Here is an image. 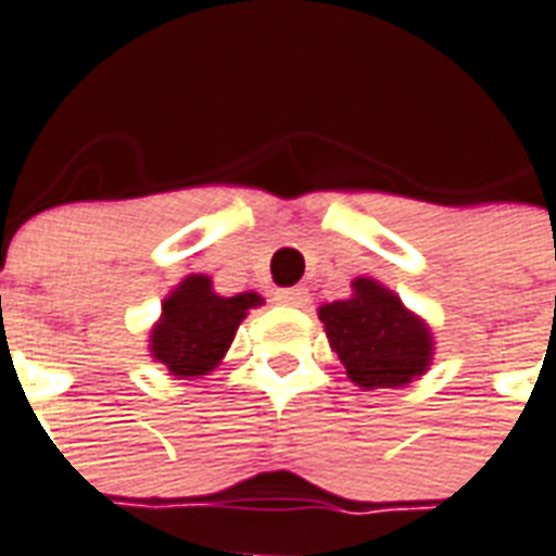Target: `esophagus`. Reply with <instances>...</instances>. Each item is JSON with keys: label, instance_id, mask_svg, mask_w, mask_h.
I'll return each mask as SVG.
<instances>
[{"label": "esophagus", "instance_id": "obj_1", "mask_svg": "<svg viewBox=\"0 0 556 556\" xmlns=\"http://www.w3.org/2000/svg\"><path fill=\"white\" fill-rule=\"evenodd\" d=\"M274 300L279 305H291V308H303L308 303V291L305 288H279L274 291Z\"/></svg>", "mask_w": 556, "mask_h": 556}]
</instances>
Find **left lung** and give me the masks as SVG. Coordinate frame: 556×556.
<instances>
[{
	"label": "left lung",
	"mask_w": 556,
	"mask_h": 556,
	"mask_svg": "<svg viewBox=\"0 0 556 556\" xmlns=\"http://www.w3.org/2000/svg\"><path fill=\"white\" fill-rule=\"evenodd\" d=\"M352 291L349 300L320 305L326 338L349 380L364 389H392L424 375L432 361L427 323L375 279L357 277Z\"/></svg>",
	"instance_id": "8db88e82"
}]
</instances>
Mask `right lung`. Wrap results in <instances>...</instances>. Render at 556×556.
<instances>
[{
	"instance_id": "right-lung-1",
	"label": "right lung",
	"mask_w": 556,
	"mask_h": 556,
	"mask_svg": "<svg viewBox=\"0 0 556 556\" xmlns=\"http://www.w3.org/2000/svg\"><path fill=\"white\" fill-rule=\"evenodd\" d=\"M262 305L253 291L218 296L204 274H190L161 305V320L150 334L152 357L176 378H199L218 366L236 338L239 323Z\"/></svg>"
}]
</instances>
